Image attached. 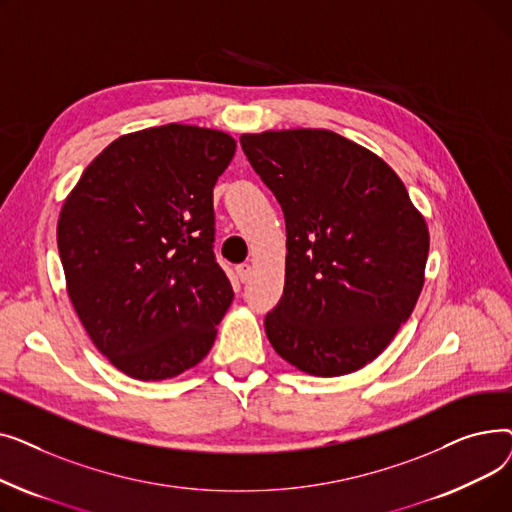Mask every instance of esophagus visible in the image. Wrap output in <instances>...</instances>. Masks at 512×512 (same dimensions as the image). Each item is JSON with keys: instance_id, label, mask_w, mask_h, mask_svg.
<instances>
[{"instance_id": "34e87169", "label": "esophagus", "mask_w": 512, "mask_h": 512, "mask_svg": "<svg viewBox=\"0 0 512 512\" xmlns=\"http://www.w3.org/2000/svg\"><path fill=\"white\" fill-rule=\"evenodd\" d=\"M236 274H238L240 282H249V278L253 274V267L249 263H240V265H236Z\"/></svg>"}]
</instances>
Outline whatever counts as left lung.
Returning a JSON list of instances; mask_svg holds the SVG:
<instances>
[{
  "instance_id": "left-lung-1",
  "label": "left lung",
  "mask_w": 512,
  "mask_h": 512,
  "mask_svg": "<svg viewBox=\"0 0 512 512\" xmlns=\"http://www.w3.org/2000/svg\"><path fill=\"white\" fill-rule=\"evenodd\" d=\"M286 222V280L265 315L274 351L319 378L378 357L423 288L429 232L396 172L332 130L242 134Z\"/></svg>"
}]
</instances>
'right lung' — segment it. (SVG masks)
<instances>
[{
	"label": "right lung",
	"instance_id": "1",
	"mask_svg": "<svg viewBox=\"0 0 512 512\" xmlns=\"http://www.w3.org/2000/svg\"><path fill=\"white\" fill-rule=\"evenodd\" d=\"M234 151L230 134L188 124L124 134L64 201L68 297L99 353L134 380L195 367L234 299L213 253V186Z\"/></svg>",
	"mask_w": 512,
	"mask_h": 512
}]
</instances>
